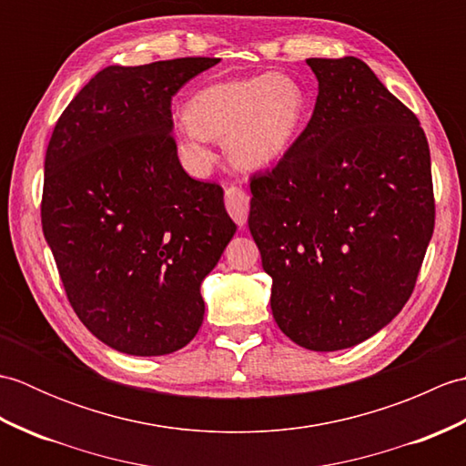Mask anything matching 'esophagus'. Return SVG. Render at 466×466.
Returning <instances> with one entry per match:
<instances>
[{"instance_id": "esophagus-1", "label": "esophagus", "mask_w": 466, "mask_h": 466, "mask_svg": "<svg viewBox=\"0 0 466 466\" xmlns=\"http://www.w3.org/2000/svg\"><path fill=\"white\" fill-rule=\"evenodd\" d=\"M226 208H228V212H230V216L234 218V222L238 226H244L246 218H248L250 198L238 186L226 187Z\"/></svg>"}]
</instances>
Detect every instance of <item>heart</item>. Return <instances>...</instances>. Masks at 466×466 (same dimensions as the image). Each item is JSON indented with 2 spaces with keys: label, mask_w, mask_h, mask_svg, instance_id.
Instances as JSON below:
<instances>
[{
  "label": "heart",
  "mask_w": 466,
  "mask_h": 466,
  "mask_svg": "<svg viewBox=\"0 0 466 466\" xmlns=\"http://www.w3.org/2000/svg\"><path fill=\"white\" fill-rule=\"evenodd\" d=\"M300 84L284 74H260L200 87L177 120V152L192 174L214 162L212 137L226 136V150L242 167H260L282 156L306 114Z\"/></svg>",
  "instance_id": "heart-1"
}]
</instances>
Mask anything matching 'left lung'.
Wrapping results in <instances>:
<instances>
[{
	"mask_svg": "<svg viewBox=\"0 0 466 466\" xmlns=\"http://www.w3.org/2000/svg\"><path fill=\"white\" fill-rule=\"evenodd\" d=\"M314 112L250 177V234L276 324L316 352L350 349L407 304L434 230L427 136L359 57H310Z\"/></svg>",
	"mask_w": 466,
	"mask_h": 466,
	"instance_id": "1",
	"label": "left lung"
}]
</instances>
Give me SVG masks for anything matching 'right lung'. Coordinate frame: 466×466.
I'll return each instance as SVG.
<instances>
[{"mask_svg": "<svg viewBox=\"0 0 466 466\" xmlns=\"http://www.w3.org/2000/svg\"><path fill=\"white\" fill-rule=\"evenodd\" d=\"M218 62L107 66L49 137L44 236L77 319L126 354H170L194 339L200 284L236 232L222 186L187 176L172 136V97Z\"/></svg>", "mask_w": 466, "mask_h": 466, "instance_id": "obj_1", "label": "right lung"}]
</instances>
